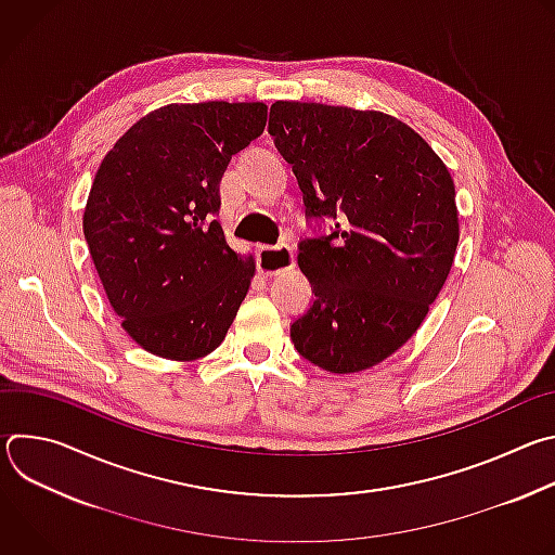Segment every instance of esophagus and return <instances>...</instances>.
Listing matches in <instances>:
<instances>
[{
	"label": "esophagus",
	"mask_w": 555,
	"mask_h": 555,
	"mask_svg": "<svg viewBox=\"0 0 555 555\" xmlns=\"http://www.w3.org/2000/svg\"><path fill=\"white\" fill-rule=\"evenodd\" d=\"M257 257H259L257 268L263 276H274L294 266V250L289 246H276V248L259 246Z\"/></svg>",
	"instance_id": "esophagus-1"
}]
</instances>
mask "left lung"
<instances>
[{
  "label": "left lung",
  "mask_w": 555,
  "mask_h": 555,
  "mask_svg": "<svg viewBox=\"0 0 555 555\" xmlns=\"http://www.w3.org/2000/svg\"><path fill=\"white\" fill-rule=\"evenodd\" d=\"M268 131L305 215L336 221L330 236L298 244L315 298L292 323V343L330 373L371 369L409 343L450 274V171L415 129L382 112L276 101Z\"/></svg>",
  "instance_id": "obj_1"
}]
</instances>
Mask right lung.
I'll return each mask as SVG.
<instances>
[{"instance_id": "right-lung-1", "label": "right lung", "mask_w": 555, "mask_h": 555, "mask_svg": "<svg viewBox=\"0 0 555 555\" xmlns=\"http://www.w3.org/2000/svg\"><path fill=\"white\" fill-rule=\"evenodd\" d=\"M268 105L173 103L131 125L96 171L83 232L122 330L149 353L215 351L255 276L215 219L234 153L266 129Z\"/></svg>"}]
</instances>
